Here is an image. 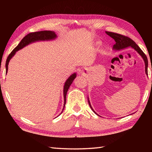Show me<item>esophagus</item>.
<instances>
[{"mask_svg": "<svg viewBox=\"0 0 152 152\" xmlns=\"http://www.w3.org/2000/svg\"><path fill=\"white\" fill-rule=\"evenodd\" d=\"M87 72H88V70H87L86 69H85V70H82V72H80L81 73V74L82 76H85L86 74H87Z\"/></svg>", "mask_w": 152, "mask_h": 152, "instance_id": "esophagus-1", "label": "esophagus"}]
</instances>
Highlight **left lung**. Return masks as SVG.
Listing matches in <instances>:
<instances>
[{
    "instance_id": "1",
    "label": "left lung",
    "mask_w": 152,
    "mask_h": 152,
    "mask_svg": "<svg viewBox=\"0 0 152 152\" xmlns=\"http://www.w3.org/2000/svg\"><path fill=\"white\" fill-rule=\"evenodd\" d=\"M106 33L107 34L108 36L112 37L115 42V44L114 45V46H113V50L120 51V50H123L124 49H126V48H133V50L136 51L141 56V57L142 58L144 61V63H145V72H146V75H148V63L147 57H146V55L144 53L143 51H142V50L139 48V46H138V45L136 43H135L133 40H131V38H129V37L123 36V35L119 34L112 33V32L106 31ZM88 103H89V105L90 106V108H91V110L95 114L98 115L94 111V110L93 109L92 106L91 105V103H90V101H89V96H88Z\"/></svg>"
}]
</instances>
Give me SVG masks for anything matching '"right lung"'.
<instances>
[{
    "instance_id": "obj_1",
    "label": "right lung",
    "mask_w": 152,
    "mask_h": 152,
    "mask_svg": "<svg viewBox=\"0 0 152 152\" xmlns=\"http://www.w3.org/2000/svg\"><path fill=\"white\" fill-rule=\"evenodd\" d=\"M57 38V35L56 34L54 31H39V32H35V33H31L26 35L23 39L21 40L20 42L16 46L14 50H13L10 54L9 55L6 61V73L7 74L8 72V64L10 61L12 59V58L15 56V53L17 52L18 51L20 50L23 48H25V46H28L32 43L36 42H40V41H50V40H53L56 39ZM77 74L76 72L73 73L68 78V79L66 80V82H64V87H63V96H64V106L63 109L64 110V106H65L66 104V93L68 90H69L70 85L72 84L74 80L76 78ZM62 110V112H63ZM61 112V113H62Z\"/></svg>"
}]
</instances>
